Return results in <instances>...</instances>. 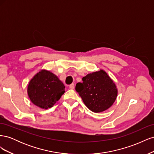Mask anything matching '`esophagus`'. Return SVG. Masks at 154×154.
<instances>
[{
    "label": "esophagus",
    "instance_id": "1",
    "mask_svg": "<svg viewBox=\"0 0 154 154\" xmlns=\"http://www.w3.org/2000/svg\"><path fill=\"white\" fill-rule=\"evenodd\" d=\"M69 88H71V89H73V88H74V83H72V84H71L69 85Z\"/></svg>",
    "mask_w": 154,
    "mask_h": 154
}]
</instances>
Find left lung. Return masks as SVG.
<instances>
[{
	"instance_id": "8db88e82",
	"label": "left lung",
	"mask_w": 154,
	"mask_h": 154,
	"mask_svg": "<svg viewBox=\"0 0 154 154\" xmlns=\"http://www.w3.org/2000/svg\"><path fill=\"white\" fill-rule=\"evenodd\" d=\"M75 89L87 108L94 112H100L114 103L118 94L116 86L103 70L96 71L82 78Z\"/></svg>"
}]
</instances>
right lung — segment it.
<instances>
[{
    "mask_svg": "<svg viewBox=\"0 0 154 154\" xmlns=\"http://www.w3.org/2000/svg\"><path fill=\"white\" fill-rule=\"evenodd\" d=\"M65 86L49 71H42L30 81L27 93L32 103L42 109L52 107L65 92Z\"/></svg>",
    "mask_w": 154,
    "mask_h": 154,
    "instance_id": "add662e5",
    "label": "right lung"
}]
</instances>
